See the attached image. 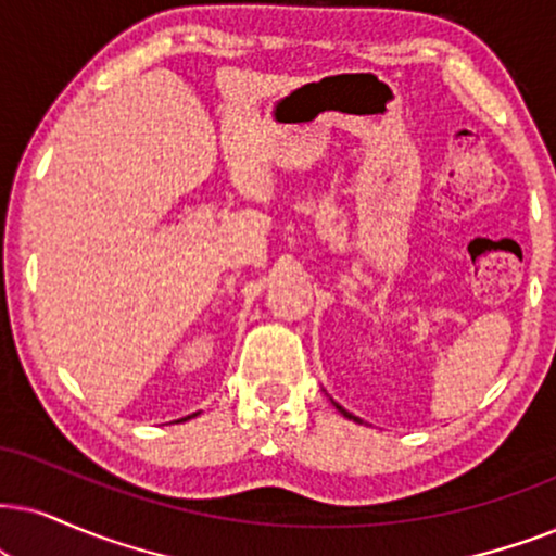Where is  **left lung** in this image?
Here are the masks:
<instances>
[{
	"instance_id": "left-lung-1",
	"label": "left lung",
	"mask_w": 556,
	"mask_h": 556,
	"mask_svg": "<svg viewBox=\"0 0 556 556\" xmlns=\"http://www.w3.org/2000/svg\"><path fill=\"white\" fill-rule=\"evenodd\" d=\"M333 405H336V407H339V413H343V416H346L349 420H359V418H356V416H351V413H349V410H343V407H341L339 403H333Z\"/></svg>"
}]
</instances>
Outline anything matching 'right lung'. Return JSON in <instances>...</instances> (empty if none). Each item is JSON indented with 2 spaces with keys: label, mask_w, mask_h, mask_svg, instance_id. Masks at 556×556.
<instances>
[{
  "label": "right lung",
  "mask_w": 556,
  "mask_h": 556,
  "mask_svg": "<svg viewBox=\"0 0 556 556\" xmlns=\"http://www.w3.org/2000/svg\"><path fill=\"white\" fill-rule=\"evenodd\" d=\"M197 416V413H192V416H187V418H181V420H189V418H194Z\"/></svg>",
  "instance_id": "1"
}]
</instances>
